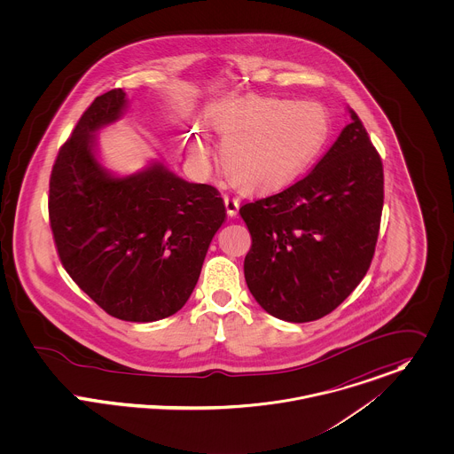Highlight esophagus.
Here are the masks:
<instances>
[{"instance_id": "1", "label": "esophagus", "mask_w": 454, "mask_h": 454, "mask_svg": "<svg viewBox=\"0 0 454 454\" xmlns=\"http://www.w3.org/2000/svg\"><path fill=\"white\" fill-rule=\"evenodd\" d=\"M224 205H226V212H228V215H237V212H239V207H240V199L237 197V195H233V193H226L224 195Z\"/></svg>"}]
</instances>
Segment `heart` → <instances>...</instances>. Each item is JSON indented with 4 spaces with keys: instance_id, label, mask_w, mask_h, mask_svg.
Here are the masks:
<instances>
[{
    "instance_id": "obj_1",
    "label": "heart",
    "mask_w": 454,
    "mask_h": 454,
    "mask_svg": "<svg viewBox=\"0 0 454 454\" xmlns=\"http://www.w3.org/2000/svg\"><path fill=\"white\" fill-rule=\"evenodd\" d=\"M208 123L224 139V174L252 192L278 190L298 179L318 158L331 132L322 104L259 96L215 104ZM186 146L197 158L208 152L197 129L188 132Z\"/></svg>"
}]
</instances>
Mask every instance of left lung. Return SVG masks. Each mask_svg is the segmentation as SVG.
<instances>
[{
  "label": "left lung",
  "instance_id": "1",
  "mask_svg": "<svg viewBox=\"0 0 454 454\" xmlns=\"http://www.w3.org/2000/svg\"><path fill=\"white\" fill-rule=\"evenodd\" d=\"M293 186L240 207L252 237L244 273L254 300L286 322L336 309L365 277L383 210V163L360 118Z\"/></svg>",
  "mask_w": 454,
  "mask_h": 454
}]
</instances>
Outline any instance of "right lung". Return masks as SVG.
<instances>
[{"instance_id": "obj_1", "label": "right lung", "mask_w": 454, "mask_h": 454, "mask_svg": "<svg viewBox=\"0 0 454 454\" xmlns=\"http://www.w3.org/2000/svg\"><path fill=\"white\" fill-rule=\"evenodd\" d=\"M127 106L121 89L96 98L53 163L49 217L59 259L106 313L154 322L192 296L208 246L226 217L214 186L163 163L114 177L96 156V132Z\"/></svg>"}]
</instances>
